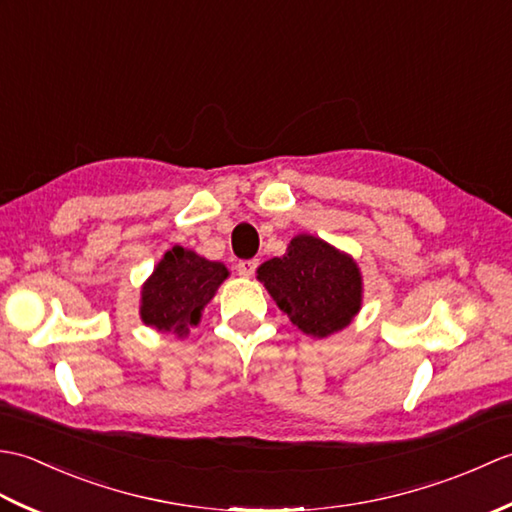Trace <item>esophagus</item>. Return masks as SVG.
<instances>
[{
  "label": "esophagus",
  "instance_id": "34e87169",
  "mask_svg": "<svg viewBox=\"0 0 512 512\" xmlns=\"http://www.w3.org/2000/svg\"><path fill=\"white\" fill-rule=\"evenodd\" d=\"M257 268V259H239L237 262V273L242 277H250Z\"/></svg>",
  "mask_w": 512,
  "mask_h": 512
}]
</instances>
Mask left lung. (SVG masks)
Masks as SVG:
<instances>
[{"instance_id": "left-lung-1", "label": "left lung", "mask_w": 512, "mask_h": 512, "mask_svg": "<svg viewBox=\"0 0 512 512\" xmlns=\"http://www.w3.org/2000/svg\"><path fill=\"white\" fill-rule=\"evenodd\" d=\"M270 297L301 332L328 336L350 325L361 310V273L352 257L312 235L290 242L284 257L257 270Z\"/></svg>"}]
</instances>
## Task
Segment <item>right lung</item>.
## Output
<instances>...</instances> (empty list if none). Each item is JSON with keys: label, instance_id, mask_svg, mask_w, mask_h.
<instances>
[{"label": "right lung", "instance_id": "obj_1", "mask_svg": "<svg viewBox=\"0 0 512 512\" xmlns=\"http://www.w3.org/2000/svg\"><path fill=\"white\" fill-rule=\"evenodd\" d=\"M226 275L224 264L173 246L143 286L140 317L160 332L187 334L189 325H198L202 308L213 299Z\"/></svg>", "mask_w": 512, "mask_h": 512}]
</instances>
